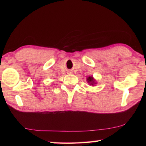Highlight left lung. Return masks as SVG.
Returning <instances> with one entry per match:
<instances>
[{
  "label": "left lung",
  "instance_id": "left-lung-1",
  "mask_svg": "<svg viewBox=\"0 0 146 146\" xmlns=\"http://www.w3.org/2000/svg\"><path fill=\"white\" fill-rule=\"evenodd\" d=\"M86 80H87V82L89 84H90V86H95L97 84V82L95 80V79L93 77V76H88L87 79H86Z\"/></svg>",
  "mask_w": 146,
  "mask_h": 146
}]
</instances>
